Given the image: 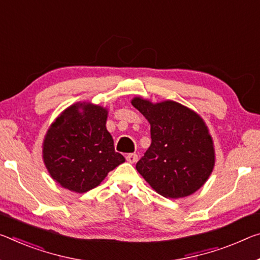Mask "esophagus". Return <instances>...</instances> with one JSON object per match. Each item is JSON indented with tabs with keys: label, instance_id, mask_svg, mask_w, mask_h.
I'll return each mask as SVG.
<instances>
[{
	"label": "esophagus",
	"instance_id": "obj_1",
	"mask_svg": "<svg viewBox=\"0 0 260 260\" xmlns=\"http://www.w3.org/2000/svg\"><path fill=\"white\" fill-rule=\"evenodd\" d=\"M126 159H127V162H129V163H135L138 160V155L137 154H128L126 156Z\"/></svg>",
	"mask_w": 260,
	"mask_h": 260
}]
</instances>
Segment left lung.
Here are the masks:
<instances>
[{"instance_id": "1", "label": "left lung", "mask_w": 260, "mask_h": 260, "mask_svg": "<svg viewBox=\"0 0 260 260\" xmlns=\"http://www.w3.org/2000/svg\"><path fill=\"white\" fill-rule=\"evenodd\" d=\"M131 103L150 123L151 145L137 163L139 174L169 199L203 187L215 166V149L200 114L170 100L152 103L137 96Z\"/></svg>"}]
</instances>
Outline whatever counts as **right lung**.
<instances>
[{
	"instance_id": "add662e5",
	"label": "right lung",
	"mask_w": 260,
	"mask_h": 260,
	"mask_svg": "<svg viewBox=\"0 0 260 260\" xmlns=\"http://www.w3.org/2000/svg\"><path fill=\"white\" fill-rule=\"evenodd\" d=\"M109 111L91 102H77L51 123L43 142V160L60 186L76 193L97 187L110 171L125 162L115 152L106 128Z\"/></svg>"
}]
</instances>
